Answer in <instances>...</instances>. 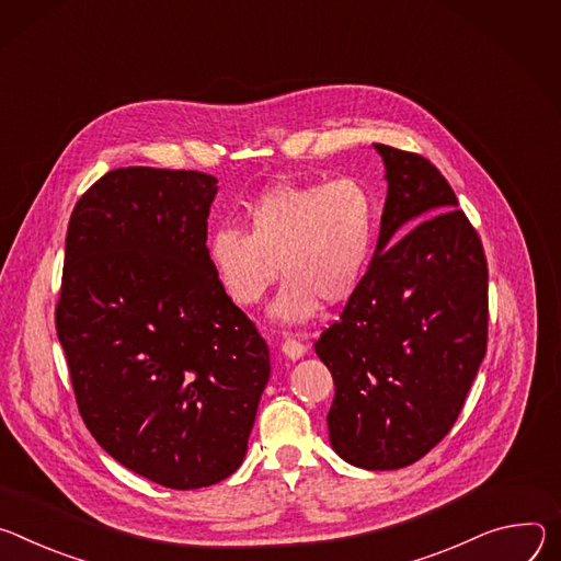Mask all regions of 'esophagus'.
<instances>
[{
    "instance_id": "1",
    "label": "esophagus",
    "mask_w": 561,
    "mask_h": 561,
    "mask_svg": "<svg viewBox=\"0 0 561 561\" xmlns=\"http://www.w3.org/2000/svg\"><path fill=\"white\" fill-rule=\"evenodd\" d=\"M305 352H307V345H305V343H300V341H296V339H285V343H283V354H285L287 358L296 360V358H300Z\"/></svg>"
}]
</instances>
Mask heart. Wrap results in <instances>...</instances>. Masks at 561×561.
<instances>
[{
	"label": "heart",
	"mask_w": 561,
	"mask_h": 561,
	"mask_svg": "<svg viewBox=\"0 0 561 561\" xmlns=\"http://www.w3.org/2000/svg\"><path fill=\"white\" fill-rule=\"evenodd\" d=\"M377 205L356 178L278 182L244 209V229L211 233L207 256L225 294L240 307L259 305L280 276L287 280L272 317L305 323L319 302L339 305L358 287L375 244Z\"/></svg>",
	"instance_id": "obj_1"
}]
</instances>
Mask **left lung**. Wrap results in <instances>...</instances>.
<instances>
[{"label": "left lung", "instance_id": "8db88e82", "mask_svg": "<svg viewBox=\"0 0 561 561\" xmlns=\"http://www.w3.org/2000/svg\"><path fill=\"white\" fill-rule=\"evenodd\" d=\"M375 147L388 171L377 252L314 350L336 386V455L399 470L437 446L466 403L488 343V263L442 171Z\"/></svg>", "mask_w": 561, "mask_h": 561}]
</instances>
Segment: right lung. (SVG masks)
Here are the masks:
<instances>
[{
    "label": "right lung",
    "instance_id": "add662e5",
    "mask_svg": "<svg viewBox=\"0 0 561 561\" xmlns=\"http://www.w3.org/2000/svg\"><path fill=\"white\" fill-rule=\"evenodd\" d=\"M218 180L124 167L78 201L55 330L80 414L124 468L173 490L244 459L270 350L207 256Z\"/></svg>",
    "mask_w": 561,
    "mask_h": 561
}]
</instances>
